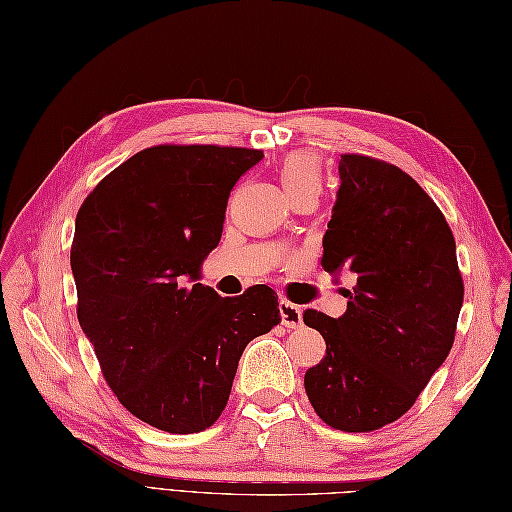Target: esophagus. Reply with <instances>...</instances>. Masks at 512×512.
I'll list each match as a JSON object with an SVG mask.
<instances>
[{
	"label": "esophagus",
	"instance_id": "obj_1",
	"mask_svg": "<svg viewBox=\"0 0 512 512\" xmlns=\"http://www.w3.org/2000/svg\"><path fill=\"white\" fill-rule=\"evenodd\" d=\"M279 312H281V320H283L285 327H290V329L303 327V310L299 305H294L290 301H281Z\"/></svg>",
	"mask_w": 512,
	"mask_h": 512
}]
</instances>
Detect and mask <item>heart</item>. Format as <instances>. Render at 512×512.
<instances>
[{"label":"heart","instance_id":"obj_1","mask_svg":"<svg viewBox=\"0 0 512 512\" xmlns=\"http://www.w3.org/2000/svg\"><path fill=\"white\" fill-rule=\"evenodd\" d=\"M279 178L288 198L301 194H320L323 187V168L312 152H292L279 165Z\"/></svg>","mask_w":512,"mask_h":512}]
</instances>
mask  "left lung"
<instances>
[{"label": "left lung", "instance_id": "8db88e82", "mask_svg": "<svg viewBox=\"0 0 512 512\" xmlns=\"http://www.w3.org/2000/svg\"><path fill=\"white\" fill-rule=\"evenodd\" d=\"M338 174L320 266L355 288L340 318L303 314L327 344L305 392L327 425L371 432L406 414L447 360L465 288L449 224L412 176L362 154H342Z\"/></svg>", "mask_w": 512, "mask_h": 512}]
</instances>
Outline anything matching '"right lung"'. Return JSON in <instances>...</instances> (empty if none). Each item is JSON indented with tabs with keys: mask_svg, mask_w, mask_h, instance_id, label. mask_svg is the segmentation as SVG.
<instances>
[{
	"mask_svg": "<svg viewBox=\"0 0 512 512\" xmlns=\"http://www.w3.org/2000/svg\"><path fill=\"white\" fill-rule=\"evenodd\" d=\"M261 159L248 148H146L104 176L76 216L78 323L122 406L157 430L216 423L246 344L281 323L268 285L222 299L198 283L233 185Z\"/></svg>",
	"mask_w": 512,
	"mask_h": 512,
	"instance_id": "add662e5",
	"label": "right lung"
}]
</instances>
